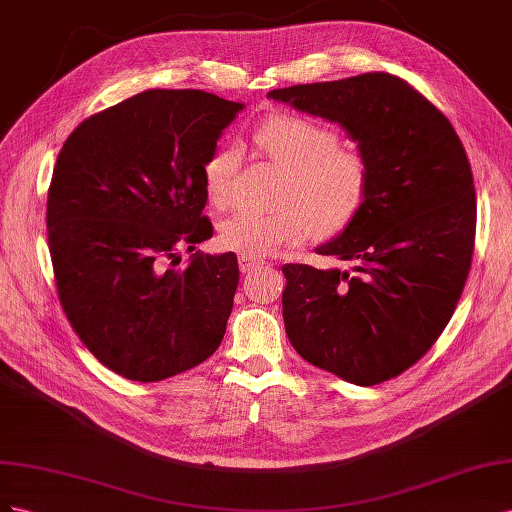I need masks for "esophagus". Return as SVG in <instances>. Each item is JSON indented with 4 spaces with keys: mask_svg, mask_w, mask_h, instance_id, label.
I'll list each match as a JSON object with an SVG mask.
<instances>
[{
    "mask_svg": "<svg viewBox=\"0 0 512 512\" xmlns=\"http://www.w3.org/2000/svg\"><path fill=\"white\" fill-rule=\"evenodd\" d=\"M264 266V261H259V259H253V257H240V270L246 274V272H253V270H257V268H261Z\"/></svg>",
    "mask_w": 512,
    "mask_h": 512,
    "instance_id": "34e87169",
    "label": "esophagus"
}]
</instances>
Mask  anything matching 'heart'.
<instances>
[{
  "label": "heart",
  "instance_id": "heart-1",
  "mask_svg": "<svg viewBox=\"0 0 512 512\" xmlns=\"http://www.w3.org/2000/svg\"><path fill=\"white\" fill-rule=\"evenodd\" d=\"M257 148L287 171L281 210H244L221 223V244L244 257L264 259L315 231L339 233L362 214L371 195V165L356 148L339 145L332 128L304 115H274L255 130ZM238 145H221L203 163V186L214 208L233 201L240 169Z\"/></svg>",
  "mask_w": 512,
  "mask_h": 512
}]
</instances>
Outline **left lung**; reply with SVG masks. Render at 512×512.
I'll return each instance as SVG.
<instances>
[{
  "label": "left lung",
  "mask_w": 512,
  "mask_h": 512,
  "mask_svg": "<svg viewBox=\"0 0 512 512\" xmlns=\"http://www.w3.org/2000/svg\"><path fill=\"white\" fill-rule=\"evenodd\" d=\"M270 96L339 122L373 175L362 214L317 248L354 272L283 266L287 337L345 382H388L440 339L472 268L476 193L463 143L440 109L390 72Z\"/></svg>",
  "instance_id": "8db88e82"
}]
</instances>
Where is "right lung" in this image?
Here are the masks:
<instances>
[{
	"instance_id": "right-lung-1",
	"label": "right lung",
	"mask_w": 512,
	"mask_h": 512,
	"mask_svg": "<svg viewBox=\"0 0 512 512\" xmlns=\"http://www.w3.org/2000/svg\"><path fill=\"white\" fill-rule=\"evenodd\" d=\"M240 109L201 90H145L83 120L55 160L57 298L83 345L133 382L193 369L223 341L238 259L195 253L180 266V251L212 238L203 163Z\"/></svg>"
}]
</instances>
